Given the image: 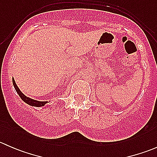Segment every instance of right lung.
I'll use <instances>...</instances> for the list:
<instances>
[{
    "label": "right lung",
    "instance_id": "add662e5",
    "mask_svg": "<svg viewBox=\"0 0 157 157\" xmlns=\"http://www.w3.org/2000/svg\"><path fill=\"white\" fill-rule=\"evenodd\" d=\"M13 84L14 88H15L16 91L17 93H18V95L20 96V97L21 98V99L23 101H24L26 103H27L28 105H32V106H36V107H42L44 106L46 103H48V101H44V102H42V101H37V100H35V99H31V98L27 97V96H25L21 91H20V89L18 88L17 85L16 84V82L14 80V79L13 78Z\"/></svg>",
    "mask_w": 157,
    "mask_h": 157
}]
</instances>
